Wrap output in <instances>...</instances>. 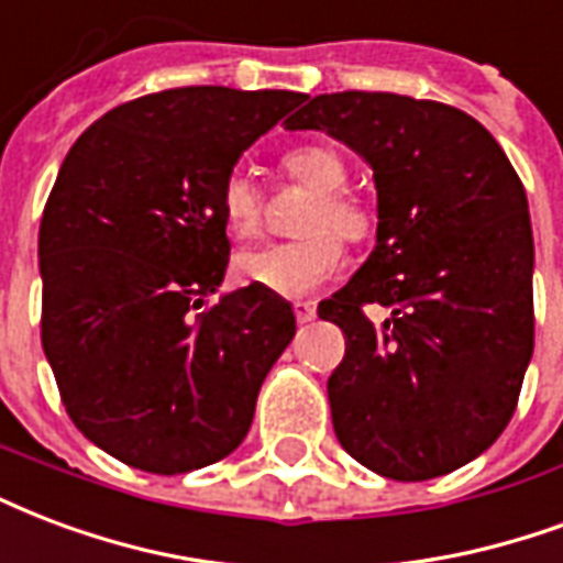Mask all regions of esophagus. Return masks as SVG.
<instances>
[{"mask_svg": "<svg viewBox=\"0 0 563 563\" xmlns=\"http://www.w3.org/2000/svg\"><path fill=\"white\" fill-rule=\"evenodd\" d=\"M295 319H298L301 324L313 322V319H316V303L295 301Z\"/></svg>", "mask_w": 563, "mask_h": 563, "instance_id": "34e87169", "label": "esophagus"}]
</instances>
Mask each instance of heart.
<instances>
[{
	"label": "heart",
	"instance_id": "1",
	"mask_svg": "<svg viewBox=\"0 0 563 563\" xmlns=\"http://www.w3.org/2000/svg\"><path fill=\"white\" fill-rule=\"evenodd\" d=\"M280 166L286 176L316 190L301 218L307 235L241 250L235 256V274L250 286L295 298L334 280L345 265L343 244L335 235L345 241L366 239L373 220L369 211L343 190L345 166L334 148L316 143L298 145L283 154ZM220 214L229 235L235 239H250L260 229L262 197L253 178L244 173L227 176L220 187Z\"/></svg>",
	"mask_w": 563,
	"mask_h": 563
}]
</instances>
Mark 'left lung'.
<instances>
[{"instance_id": "1", "label": "left lung", "mask_w": 563, "mask_h": 563, "mask_svg": "<svg viewBox=\"0 0 563 563\" xmlns=\"http://www.w3.org/2000/svg\"><path fill=\"white\" fill-rule=\"evenodd\" d=\"M286 131H324L376 181V247L319 319L345 334L328 378L349 456L430 481L481 456L514 418L534 352L526 187L468 112L390 91L316 95ZM391 310L373 325L360 307Z\"/></svg>"}]
</instances>
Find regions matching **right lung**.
<instances>
[{
	"instance_id": "right-lung-1",
	"label": "right lung",
	"mask_w": 563,
	"mask_h": 563,
	"mask_svg": "<svg viewBox=\"0 0 563 563\" xmlns=\"http://www.w3.org/2000/svg\"><path fill=\"white\" fill-rule=\"evenodd\" d=\"M307 95L187 86L115 107L62 161L41 218V343L62 402L124 465L185 474L223 460L292 343V303L218 292L220 187Z\"/></svg>"
}]
</instances>
